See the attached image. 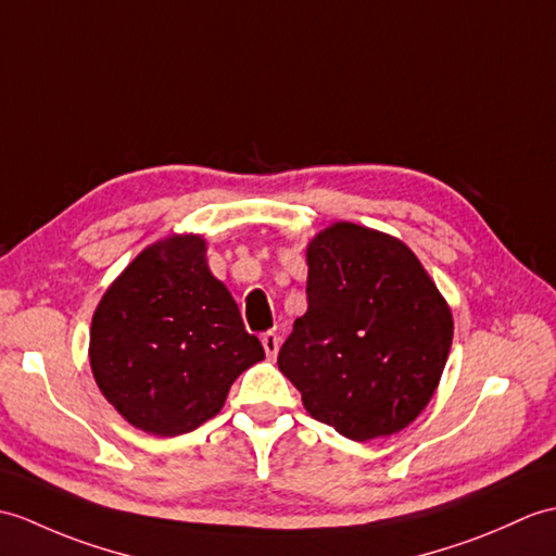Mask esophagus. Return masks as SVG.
<instances>
[{
    "mask_svg": "<svg viewBox=\"0 0 556 556\" xmlns=\"http://www.w3.org/2000/svg\"><path fill=\"white\" fill-rule=\"evenodd\" d=\"M263 348H265V353H267V357L269 359H275L277 357V353H279V345H281V339L277 337L275 331H267V333H263Z\"/></svg>",
    "mask_w": 556,
    "mask_h": 556,
    "instance_id": "34e87169",
    "label": "esophagus"
}]
</instances>
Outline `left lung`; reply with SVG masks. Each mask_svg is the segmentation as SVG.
<instances>
[{"mask_svg":"<svg viewBox=\"0 0 556 556\" xmlns=\"http://www.w3.org/2000/svg\"><path fill=\"white\" fill-rule=\"evenodd\" d=\"M307 309L277 365L307 415L351 441L415 421L441 383L453 345L450 305L407 243L355 223L309 239Z\"/></svg>","mask_w":556,"mask_h":556,"instance_id":"left-lung-1","label":"left lung"}]
</instances>
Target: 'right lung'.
Returning <instances> with one entry per match:
<instances>
[{
	"mask_svg": "<svg viewBox=\"0 0 556 556\" xmlns=\"http://www.w3.org/2000/svg\"><path fill=\"white\" fill-rule=\"evenodd\" d=\"M201 235H170L113 279L89 329L101 395L151 435L193 431L223 409L241 371L265 359Z\"/></svg>",
	"mask_w": 556,
	"mask_h": 556,
	"instance_id": "right-lung-1",
	"label": "right lung"
}]
</instances>
